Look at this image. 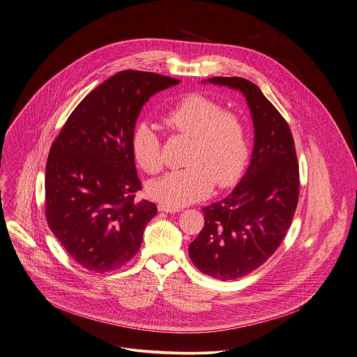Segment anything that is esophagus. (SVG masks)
Listing matches in <instances>:
<instances>
[{"instance_id": "esophagus-1", "label": "esophagus", "mask_w": 357, "mask_h": 357, "mask_svg": "<svg viewBox=\"0 0 357 357\" xmlns=\"http://www.w3.org/2000/svg\"><path fill=\"white\" fill-rule=\"evenodd\" d=\"M160 212H167V213H175V212H181V208L168 205V204H159L158 205Z\"/></svg>"}]
</instances>
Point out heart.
Wrapping results in <instances>:
<instances>
[{
	"instance_id": "obj_1",
	"label": "heart",
	"mask_w": 357,
	"mask_h": 357,
	"mask_svg": "<svg viewBox=\"0 0 357 357\" xmlns=\"http://www.w3.org/2000/svg\"><path fill=\"white\" fill-rule=\"evenodd\" d=\"M201 93H190L164 115V124L190 138L185 168L174 169L148 183L151 197L181 206L206 197L213 185L227 188L237 182L249 156V141L242 119ZM131 146L137 162L148 174L162 169L160 138L155 126L141 123Z\"/></svg>"
}]
</instances>
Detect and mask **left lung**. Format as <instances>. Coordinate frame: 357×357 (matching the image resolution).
Wrapping results in <instances>:
<instances>
[{"label":"left lung","instance_id":"8db88e82","mask_svg":"<svg viewBox=\"0 0 357 357\" xmlns=\"http://www.w3.org/2000/svg\"><path fill=\"white\" fill-rule=\"evenodd\" d=\"M243 94L255 128L249 167L234 190L205 208L189 256L205 275L233 280L259 268L280 245L298 202V164L289 124L261 90L243 78L204 80Z\"/></svg>","mask_w":357,"mask_h":357}]
</instances>
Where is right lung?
<instances>
[{
	"mask_svg": "<svg viewBox=\"0 0 357 357\" xmlns=\"http://www.w3.org/2000/svg\"><path fill=\"white\" fill-rule=\"evenodd\" d=\"M179 80L121 71L89 93L52 144L45 172L46 220L82 267L109 273L139 250L156 204L135 199L141 182L131 139L148 100Z\"/></svg>",
	"mask_w": 357,
	"mask_h": 357,
	"instance_id": "obj_1",
	"label": "right lung"
}]
</instances>
